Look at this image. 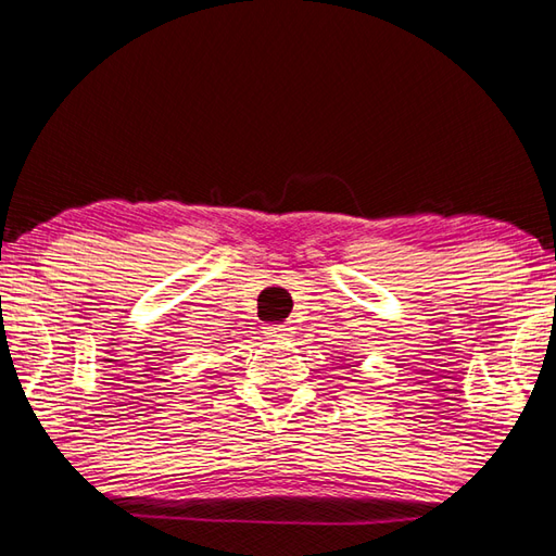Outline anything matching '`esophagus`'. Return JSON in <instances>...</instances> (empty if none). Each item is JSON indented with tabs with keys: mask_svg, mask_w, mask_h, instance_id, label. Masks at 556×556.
I'll use <instances>...</instances> for the list:
<instances>
[{
	"mask_svg": "<svg viewBox=\"0 0 556 556\" xmlns=\"http://www.w3.org/2000/svg\"><path fill=\"white\" fill-rule=\"evenodd\" d=\"M267 329V334H269V339H275V341H281V339H287L289 334H291V327L289 325H267L265 327Z\"/></svg>",
	"mask_w": 556,
	"mask_h": 556,
	"instance_id": "1",
	"label": "esophagus"
}]
</instances>
